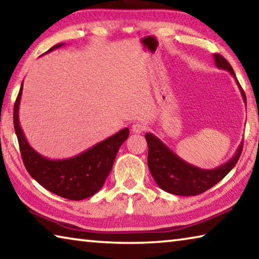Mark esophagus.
I'll return each instance as SVG.
<instances>
[{
	"label": "esophagus",
	"instance_id": "34e87169",
	"mask_svg": "<svg viewBox=\"0 0 259 259\" xmlns=\"http://www.w3.org/2000/svg\"><path fill=\"white\" fill-rule=\"evenodd\" d=\"M145 130V125L143 123H135L133 125V133L134 134H142Z\"/></svg>",
	"mask_w": 259,
	"mask_h": 259
}]
</instances>
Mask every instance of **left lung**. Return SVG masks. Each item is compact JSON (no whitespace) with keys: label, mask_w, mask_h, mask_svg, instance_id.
<instances>
[{"label":"left lung","mask_w":259,"mask_h":259,"mask_svg":"<svg viewBox=\"0 0 259 259\" xmlns=\"http://www.w3.org/2000/svg\"><path fill=\"white\" fill-rule=\"evenodd\" d=\"M213 59L218 68L230 72L231 75L234 77L243 102L247 105L244 91L241 88L229 61L218 54L213 55ZM145 138L148 145V169H150L155 183L163 191L181 196L201 194L216 185L218 182H221L235 166L241 152H242L243 144H240L234 155L224 164L208 170L198 168V166L184 161L153 134H146Z\"/></svg>","instance_id":"8db88e82"}]
</instances>
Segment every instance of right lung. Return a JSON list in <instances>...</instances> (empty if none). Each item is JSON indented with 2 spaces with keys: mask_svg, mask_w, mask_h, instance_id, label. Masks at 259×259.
Instances as JSON below:
<instances>
[{
  "mask_svg": "<svg viewBox=\"0 0 259 259\" xmlns=\"http://www.w3.org/2000/svg\"><path fill=\"white\" fill-rule=\"evenodd\" d=\"M63 46L65 43H58L46 54ZM21 94L23 83L14 107V124L21 157L28 174L41 186L61 198L78 201L96 194L111 172L119 148L128 139L129 129L120 130L75 156L61 160L48 159L29 145L21 129L19 122Z\"/></svg>",
  "mask_w": 259,
  "mask_h": 259,
  "instance_id": "1",
  "label": "right lung"
}]
</instances>
